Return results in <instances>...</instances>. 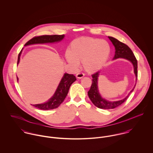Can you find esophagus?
<instances>
[{
    "label": "esophagus",
    "instance_id": "34e87169",
    "mask_svg": "<svg viewBox=\"0 0 153 153\" xmlns=\"http://www.w3.org/2000/svg\"><path fill=\"white\" fill-rule=\"evenodd\" d=\"M84 76V74L83 73H81V72H79V73H77L76 74V77L77 78H79V79H81L82 78H83Z\"/></svg>",
    "mask_w": 153,
    "mask_h": 153
}]
</instances>
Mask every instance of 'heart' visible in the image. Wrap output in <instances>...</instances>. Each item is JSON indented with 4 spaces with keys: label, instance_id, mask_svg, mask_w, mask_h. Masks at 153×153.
<instances>
[{
    "label": "heart",
    "instance_id": "b5f03b06",
    "mask_svg": "<svg viewBox=\"0 0 153 153\" xmlns=\"http://www.w3.org/2000/svg\"><path fill=\"white\" fill-rule=\"evenodd\" d=\"M110 48L103 40L90 37L80 38L73 41L66 59L74 68H77L81 61L84 69L89 73L99 70L104 65L109 56Z\"/></svg>",
    "mask_w": 153,
    "mask_h": 153
}]
</instances>
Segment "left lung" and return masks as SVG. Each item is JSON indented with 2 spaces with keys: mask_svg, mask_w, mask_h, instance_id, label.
Listing matches in <instances>:
<instances>
[{
  "mask_svg": "<svg viewBox=\"0 0 153 153\" xmlns=\"http://www.w3.org/2000/svg\"><path fill=\"white\" fill-rule=\"evenodd\" d=\"M108 38L115 46V55L113 59H115L117 58H124L130 61L134 66V71L136 76L137 81L138 74L137 61L131 49L127 45L119 41L118 40L113 37L108 36ZM99 73L100 72L98 71L97 72L92 75V84L90 89L88 92V97L91 101H92V102L97 107L101 109H105L115 108L121 105L123 103H124L127 100L130 94L133 91L135 87L136 83L134 88L131 90L130 92L125 98L117 101H109L102 98L99 92L98 88V78L99 76Z\"/></svg>",
  "mask_w": 153,
  "mask_h": 153,
  "instance_id": "8db88e82",
  "label": "left lung"
}]
</instances>
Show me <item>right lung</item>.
I'll return each instance as SVG.
<instances>
[{
    "label": "right lung",
    "mask_w": 153,
    "mask_h": 153,
    "mask_svg": "<svg viewBox=\"0 0 153 153\" xmlns=\"http://www.w3.org/2000/svg\"><path fill=\"white\" fill-rule=\"evenodd\" d=\"M65 35H42L35 36L28 42H27L25 46L33 45V44H45V43H53L57 42L62 41ZM22 49L18 55V65L20 61V56L22 53ZM76 77L73 74H65L57 88L54 95L51 97L48 101L46 102L44 104H35L32 105L33 106L43 110H49L53 109L58 108L61 104L64 101L65 98L68 93L69 88L72 84L76 81ZM17 80L18 81V78L17 77Z\"/></svg>",
    "instance_id": "obj_1"
}]
</instances>
